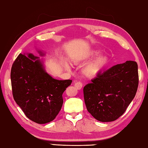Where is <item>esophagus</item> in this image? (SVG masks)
I'll return each mask as SVG.
<instances>
[{
	"label": "esophagus",
	"mask_w": 148,
	"mask_h": 148,
	"mask_svg": "<svg viewBox=\"0 0 148 148\" xmlns=\"http://www.w3.org/2000/svg\"><path fill=\"white\" fill-rule=\"evenodd\" d=\"M74 86L77 90H81L82 87V84L81 82H76L75 83Z\"/></svg>",
	"instance_id": "obj_1"
}]
</instances>
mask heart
<instances>
[{
    "instance_id": "heart-1",
    "label": "heart",
    "mask_w": 148,
    "mask_h": 148,
    "mask_svg": "<svg viewBox=\"0 0 148 148\" xmlns=\"http://www.w3.org/2000/svg\"><path fill=\"white\" fill-rule=\"evenodd\" d=\"M99 54V52L93 51L89 54H86L83 56L77 57L73 60V63L75 64H80L88 60L90 58L97 56ZM110 62V58L107 55H103L95 59L94 61L90 62L89 64L84 66L82 69V74L87 78L94 79L100 75L104 71ZM66 67L68 68L69 66L66 64Z\"/></svg>"
}]
</instances>
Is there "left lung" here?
Wrapping results in <instances>:
<instances>
[{"instance_id":"8db88e82","label":"left lung","mask_w":148,"mask_h":148,"mask_svg":"<svg viewBox=\"0 0 148 148\" xmlns=\"http://www.w3.org/2000/svg\"><path fill=\"white\" fill-rule=\"evenodd\" d=\"M138 86L136 62L129 60L114 66L84 87L87 110L93 117L102 122L117 120L134 99Z\"/></svg>"}]
</instances>
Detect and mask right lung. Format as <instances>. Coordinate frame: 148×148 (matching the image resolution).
Instances as JSON below:
<instances>
[{"label":"right lung","mask_w":148,"mask_h":148,"mask_svg":"<svg viewBox=\"0 0 148 148\" xmlns=\"http://www.w3.org/2000/svg\"><path fill=\"white\" fill-rule=\"evenodd\" d=\"M43 56L41 51H38ZM13 97L26 116L43 124L53 121L63 105L62 94L71 80L59 81L46 72L43 62L32 53L19 54L12 65Z\"/></svg>","instance_id":"add662e5"}]
</instances>
